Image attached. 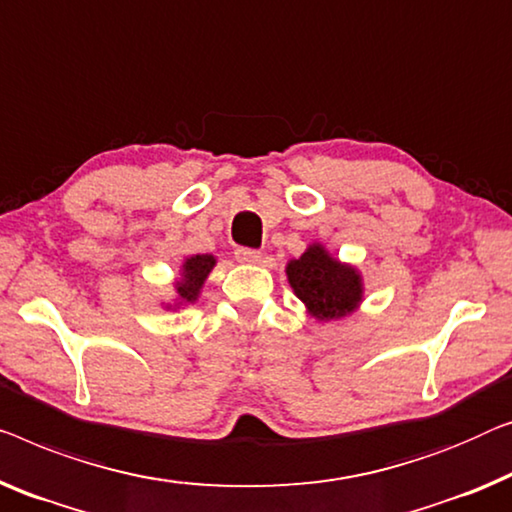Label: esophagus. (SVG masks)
Returning <instances> with one entry per match:
<instances>
[{
	"label": "esophagus",
	"mask_w": 512,
	"mask_h": 512,
	"mask_svg": "<svg viewBox=\"0 0 512 512\" xmlns=\"http://www.w3.org/2000/svg\"><path fill=\"white\" fill-rule=\"evenodd\" d=\"M235 258H238L240 263H261V251H256V249H238L235 251Z\"/></svg>",
	"instance_id": "esophagus-1"
}]
</instances>
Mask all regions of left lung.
Segmentation results:
<instances>
[{"mask_svg":"<svg viewBox=\"0 0 512 512\" xmlns=\"http://www.w3.org/2000/svg\"><path fill=\"white\" fill-rule=\"evenodd\" d=\"M286 279L295 298L316 321L330 323L355 314L365 300V279L353 263L339 261L321 242L286 263Z\"/></svg>","mask_w":512,"mask_h":512,"instance_id":"left-lung-1","label":"left lung"}]
</instances>
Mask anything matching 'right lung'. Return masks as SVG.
<instances>
[{
  "label": "right lung",
  "instance_id": "1",
  "mask_svg": "<svg viewBox=\"0 0 512 512\" xmlns=\"http://www.w3.org/2000/svg\"><path fill=\"white\" fill-rule=\"evenodd\" d=\"M217 265V256L212 254H194L187 256L180 265V274H177L173 281V298L170 302H161L166 311L184 309L201 298L203 286L210 272Z\"/></svg>",
  "mask_w": 512,
  "mask_h": 512
}]
</instances>
